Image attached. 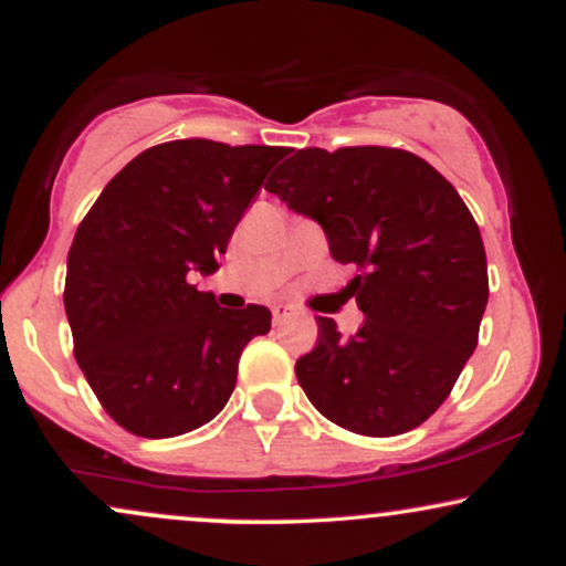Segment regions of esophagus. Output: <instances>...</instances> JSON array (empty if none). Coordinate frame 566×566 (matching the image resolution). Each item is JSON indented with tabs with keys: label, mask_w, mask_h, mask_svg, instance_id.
I'll return each mask as SVG.
<instances>
[{
	"label": "esophagus",
	"mask_w": 566,
	"mask_h": 566,
	"mask_svg": "<svg viewBox=\"0 0 566 566\" xmlns=\"http://www.w3.org/2000/svg\"><path fill=\"white\" fill-rule=\"evenodd\" d=\"M271 314H274V324H284L292 316V308L284 303H276L274 308H271Z\"/></svg>",
	"instance_id": "obj_1"
}]
</instances>
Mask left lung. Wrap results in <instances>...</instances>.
Listing matches in <instances>:
<instances>
[{"label":"left lung","mask_w":566,"mask_h":566,"mask_svg":"<svg viewBox=\"0 0 566 566\" xmlns=\"http://www.w3.org/2000/svg\"><path fill=\"white\" fill-rule=\"evenodd\" d=\"M265 191L314 218L335 261L359 271L346 287L359 333L340 337L319 316V343L295 365L308 401L361 437L418 428L471 359L490 297L465 201L426 159L386 146L292 151Z\"/></svg>","instance_id":"1"}]
</instances>
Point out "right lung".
<instances>
[{
  "label": "right lung",
  "mask_w": 566,
  "mask_h": 566,
  "mask_svg": "<svg viewBox=\"0 0 566 566\" xmlns=\"http://www.w3.org/2000/svg\"><path fill=\"white\" fill-rule=\"evenodd\" d=\"M282 146L205 138L148 148L116 172L76 229L66 263L74 356L103 409L135 437L210 423L239 356L271 329L265 305L220 308L212 274Z\"/></svg>",
  "instance_id": "obj_1"
}]
</instances>
